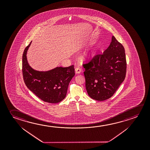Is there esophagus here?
<instances>
[{"instance_id": "34e87169", "label": "esophagus", "mask_w": 150, "mask_h": 150, "mask_svg": "<svg viewBox=\"0 0 150 150\" xmlns=\"http://www.w3.org/2000/svg\"><path fill=\"white\" fill-rule=\"evenodd\" d=\"M81 71V69L80 68V67H77L76 69H75V72H76V73H80Z\"/></svg>"}]
</instances>
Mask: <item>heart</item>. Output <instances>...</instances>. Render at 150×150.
<instances>
[{
	"mask_svg": "<svg viewBox=\"0 0 150 150\" xmlns=\"http://www.w3.org/2000/svg\"><path fill=\"white\" fill-rule=\"evenodd\" d=\"M93 51L89 52L88 53H87L86 54H85V57L88 59H90L91 58V57L93 56Z\"/></svg>",
	"mask_w": 150,
	"mask_h": 150,
	"instance_id": "obj_1",
	"label": "heart"
}]
</instances>
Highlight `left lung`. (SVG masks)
Listing matches in <instances>:
<instances>
[{"instance_id":"8db88e82","label":"left lung","mask_w":150,"mask_h":150,"mask_svg":"<svg viewBox=\"0 0 150 150\" xmlns=\"http://www.w3.org/2000/svg\"><path fill=\"white\" fill-rule=\"evenodd\" d=\"M83 66L89 96L98 101L110 98L125 79L127 61L124 47L112 36L103 53L96 54Z\"/></svg>"}]
</instances>
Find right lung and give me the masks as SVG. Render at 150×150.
<instances>
[{"label": "right lung", "mask_w": 150, "mask_h": 150, "mask_svg": "<svg viewBox=\"0 0 150 150\" xmlns=\"http://www.w3.org/2000/svg\"><path fill=\"white\" fill-rule=\"evenodd\" d=\"M31 43L25 48L22 55V75L25 84L41 100L58 103L66 97L69 83L75 75L74 65L57 67L49 71H35L28 63L26 56Z\"/></svg>", "instance_id": "obj_1"}]
</instances>
